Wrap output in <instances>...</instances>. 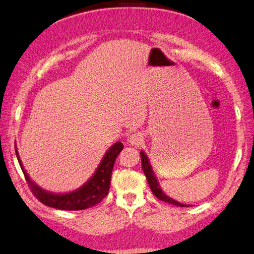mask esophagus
I'll return each mask as SVG.
<instances>
[{"label": "esophagus", "instance_id": "34e87169", "mask_svg": "<svg viewBox=\"0 0 254 254\" xmlns=\"http://www.w3.org/2000/svg\"><path fill=\"white\" fill-rule=\"evenodd\" d=\"M143 137L142 133H134V134H131L127 137V143L131 145H140L143 142Z\"/></svg>", "mask_w": 254, "mask_h": 254}]
</instances>
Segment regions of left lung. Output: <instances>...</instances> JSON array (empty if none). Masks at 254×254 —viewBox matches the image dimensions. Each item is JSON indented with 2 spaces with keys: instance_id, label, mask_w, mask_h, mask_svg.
I'll list each match as a JSON object with an SVG mask.
<instances>
[{
  "instance_id": "obj_1",
  "label": "left lung",
  "mask_w": 254,
  "mask_h": 254,
  "mask_svg": "<svg viewBox=\"0 0 254 254\" xmlns=\"http://www.w3.org/2000/svg\"><path fill=\"white\" fill-rule=\"evenodd\" d=\"M141 154V161H142V169H143V172L145 174V178L147 180V183H149L151 191L153 192V194L158 197L159 200L161 201H164L167 202V203H171L174 205H178V206H189V204H182L180 203V202L173 200L172 197L168 196L165 193L162 191V189H161L160 184L158 182V179H156L155 174L153 172V169H152V165L149 161V158H147V155L144 153V151H141L140 152Z\"/></svg>"
}]
</instances>
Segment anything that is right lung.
I'll list each match as a JSON object with an SVG mask.
<instances>
[{
	"instance_id": "1",
	"label": "right lung",
	"mask_w": 254,
	"mask_h": 254,
	"mask_svg": "<svg viewBox=\"0 0 254 254\" xmlns=\"http://www.w3.org/2000/svg\"><path fill=\"white\" fill-rule=\"evenodd\" d=\"M122 150L123 144L121 142H117L110 146V149L104 154L102 161L99 164L98 169L95 170L94 174L82 187L67 193L50 192L39 187L34 181H32L29 174L23 168L16 146L15 154L22 171L24 173L26 182L36 199L42 202L44 205L54 207V209L77 211L89 209L91 206L96 205L108 195L115 159L118 158V155Z\"/></svg>"
}]
</instances>
